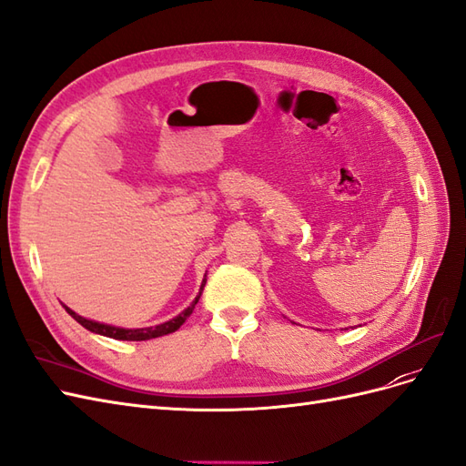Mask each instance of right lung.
<instances>
[{
    "label": "right lung",
    "mask_w": 466,
    "mask_h": 466,
    "mask_svg": "<svg viewBox=\"0 0 466 466\" xmlns=\"http://www.w3.org/2000/svg\"><path fill=\"white\" fill-rule=\"evenodd\" d=\"M204 286H206V279L202 281V288L200 289H204ZM200 295L202 293H198V298H196L192 301V305L187 307L185 311H182L178 317L167 320L163 324H157V327H147V329H120V327H112V324H103V322H96V320H89L86 317H79L69 307H66V305L64 307H66V311L81 324V327H86L87 330H91L95 334L115 338V340H136V342H139V340H151V338H159V336H165V334H171V332L178 330L182 327V322H185L192 315L194 305L198 303Z\"/></svg>",
    "instance_id": "1"
}]
</instances>
